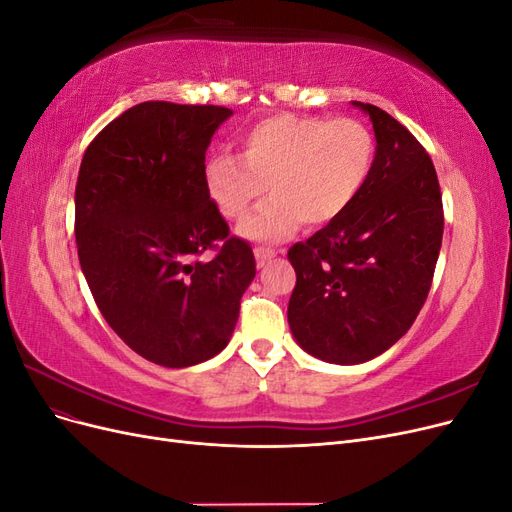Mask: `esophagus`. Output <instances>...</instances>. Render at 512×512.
Listing matches in <instances>:
<instances>
[{"label": "esophagus", "instance_id": "1", "mask_svg": "<svg viewBox=\"0 0 512 512\" xmlns=\"http://www.w3.org/2000/svg\"><path fill=\"white\" fill-rule=\"evenodd\" d=\"M254 256H256L258 265H265V262H269V260H273V258L277 256V252H275V250H269V247H256Z\"/></svg>", "mask_w": 512, "mask_h": 512}]
</instances>
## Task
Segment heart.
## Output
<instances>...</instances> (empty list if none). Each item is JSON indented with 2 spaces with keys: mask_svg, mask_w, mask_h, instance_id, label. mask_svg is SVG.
<instances>
[{
  "mask_svg": "<svg viewBox=\"0 0 512 512\" xmlns=\"http://www.w3.org/2000/svg\"><path fill=\"white\" fill-rule=\"evenodd\" d=\"M376 160L365 123L280 113L241 136V153H211L203 166L215 209L239 222L256 200L271 196L241 224L252 241H280L301 222L320 228L335 222L363 192Z\"/></svg>",
  "mask_w": 512,
  "mask_h": 512,
  "instance_id": "b5f03b06",
  "label": "heart"
}]
</instances>
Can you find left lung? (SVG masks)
Here are the masks:
<instances>
[{
	"instance_id": "8db88e82",
	"label": "left lung",
	"mask_w": 512,
	"mask_h": 512,
	"mask_svg": "<svg viewBox=\"0 0 512 512\" xmlns=\"http://www.w3.org/2000/svg\"><path fill=\"white\" fill-rule=\"evenodd\" d=\"M376 160L352 207L288 260L297 273L288 324L297 344L320 361H371L404 337L427 299L442 247L444 211L436 168L425 147L374 104Z\"/></svg>"
}]
</instances>
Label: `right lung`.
<instances>
[{
  "instance_id": "add662e5",
  "label": "right lung",
  "mask_w": 512,
  "mask_h": 512,
  "mask_svg": "<svg viewBox=\"0 0 512 512\" xmlns=\"http://www.w3.org/2000/svg\"><path fill=\"white\" fill-rule=\"evenodd\" d=\"M230 108L143 102L89 143L74 192L79 262L104 320L143 359L198 365L226 348L256 275L203 181ZM213 249L211 261L197 256Z\"/></svg>"
}]
</instances>
